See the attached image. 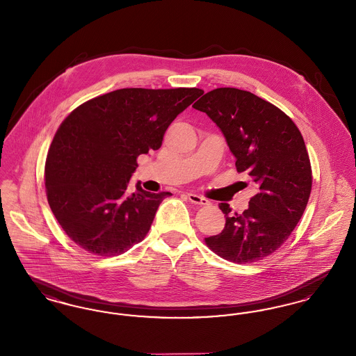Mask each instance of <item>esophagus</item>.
I'll use <instances>...</instances> for the list:
<instances>
[{
    "label": "esophagus",
    "mask_w": 356,
    "mask_h": 356,
    "mask_svg": "<svg viewBox=\"0 0 356 356\" xmlns=\"http://www.w3.org/2000/svg\"><path fill=\"white\" fill-rule=\"evenodd\" d=\"M186 197H188V200H189L191 203L197 204V205H209V200H208V199H205V197L199 196V195L188 193V195H186Z\"/></svg>",
    "instance_id": "1"
}]
</instances>
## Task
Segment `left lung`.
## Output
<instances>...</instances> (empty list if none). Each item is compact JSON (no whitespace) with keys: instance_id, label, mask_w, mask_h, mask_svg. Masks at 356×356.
Listing matches in <instances>:
<instances>
[{"instance_id":"left-lung-1","label":"left lung","mask_w":356,"mask_h":356,"mask_svg":"<svg viewBox=\"0 0 356 356\" xmlns=\"http://www.w3.org/2000/svg\"><path fill=\"white\" fill-rule=\"evenodd\" d=\"M219 127L257 192L243 213L219 204L225 227L205 244L222 259L247 264L273 254L303 216L312 186L305 140L295 122L271 102L236 88H218L195 102Z\"/></svg>"}]
</instances>
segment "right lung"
<instances>
[{"label":"right lung","mask_w":356,"mask_h":356,"mask_svg":"<svg viewBox=\"0 0 356 356\" xmlns=\"http://www.w3.org/2000/svg\"><path fill=\"white\" fill-rule=\"evenodd\" d=\"M204 90L124 88L69 113L45 163L47 197L65 234L86 252L118 256L147 236L170 192L128 184L137 157L161 147L170 122Z\"/></svg>","instance_id":"add662e5"}]
</instances>
